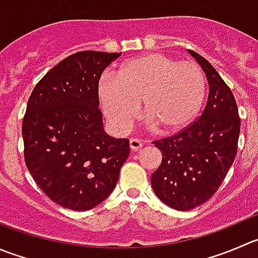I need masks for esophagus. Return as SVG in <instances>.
Returning <instances> with one entry per match:
<instances>
[{"label": "esophagus", "mask_w": 258, "mask_h": 258, "mask_svg": "<svg viewBox=\"0 0 258 258\" xmlns=\"http://www.w3.org/2000/svg\"><path fill=\"white\" fill-rule=\"evenodd\" d=\"M130 147L132 151H137L142 147V142L139 139H130Z\"/></svg>", "instance_id": "esophagus-1"}]
</instances>
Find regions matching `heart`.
Wrapping results in <instances>:
<instances>
[{
    "mask_svg": "<svg viewBox=\"0 0 258 258\" xmlns=\"http://www.w3.org/2000/svg\"><path fill=\"white\" fill-rule=\"evenodd\" d=\"M97 91L102 111L117 135L130 131L140 102L149 126L174 132L198 116L206 78L194 62H177L169 55L151 52L124 62L117 77L103 74Z\"/></svg>",
    "mask_w": 258,
    "mask_h": 258,
    "instance_id": "1",
    "label": "heart"
}]
</instances>
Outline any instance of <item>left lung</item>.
Segmentation results:
<instances>
[{"label": "left lung", "mask_w": 258, "mask_h": 258, "mask_svg": "<svg viewBox=\"0 0 258 258\" xmlns=\"http://www.w3.org/2000/svg\"><path fill=\"white\" fill-rule=\"evenodd\" d=\"M206 73L208 101L201 117L177 134L152 144L162 161L151 175L155 194L170 208L190 211L206 203L231 169L241 118L233 93L211 62L189 50Z\"/></svg>", "instance_id": "left-lung-1"}]
</instances>
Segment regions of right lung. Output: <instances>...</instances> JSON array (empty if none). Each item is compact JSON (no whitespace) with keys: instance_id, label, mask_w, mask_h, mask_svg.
I'll return each mask as SVG.
<instances>
[{"instance_id":"add662e5","label":"right lung","mask_w":258,"mask_h":258,"mask_svg":"<svg viewBox=\"0 0 258 258\" xmlns=\"http://www.w3.org/2000/svg\"><path fill=\"white\" fill-rule=\"evenodd\" d=\"M121 52L79 51L35 86L22 119L30 174L54 203L89 211L113 191L130 154L127 139L103 131L98 82Z\"/></svg>"}]
</instances>
